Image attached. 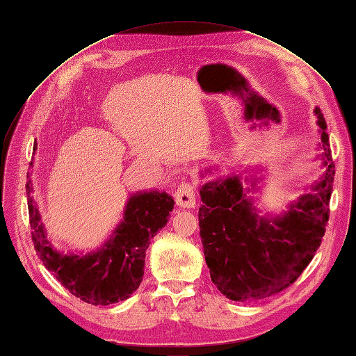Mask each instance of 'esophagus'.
Returning <instances> with one entry per match:
<instances>
[{
    "instance_id": "1",
    "label": "esophagus",
    "mask_w": 356,
    "mask_h": 356,
    "mask_svg": "<svg viewBox=\"0 0 356 356\" xmlns=\"http://www.w3.org/2000/svg\"><path fill=\"white\" fill-rule=\"evenodd\" d=\"M175 200L182 208H195L196 207V187L193 182H181L175 191Z\"/></svg>"
}]
</instances>
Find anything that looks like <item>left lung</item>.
Masks as SVG:
<instances>
[{"label": "left lung", "instance_id": "left-lung-1", "mask_svg": "<svg viewBox=\"0 0 356 356\" xmlns=\"http://www.w3.org/2000/svg\"><path fill=\"white\" fill-rule=\"evenodd\" d=\"M315 114L327 172L315 193L301 196L284 217H258L238 177L209 182L200 190L204 260L212 282L230 300H260L293 285L324 238L336 169L324 114L319 108Z\"/></svg>", "mask_w": 356, "mask_h": 356}]
</instances>
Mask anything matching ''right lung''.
I'll return each mask as SVG.
<instances>
[{"instance_id":"right-lung-1","label":"right lung","mask_w":356,"mask_h":356,"mask_svg":"<svg viewBox=\"0 0 356 356\" xmlns=\"http://www.w3.org/2000/svg\"><path fill=\"white\" fill-rule=\"evenodd\" d=\"M32 165V163H31ZM26 184L32 243L47 270L70 293L89 305L108 306L131 297L144 276L145 251L166 225L174 199L166 193H138L127 202L123 222L102 250L89 255H62L47 242L37 204Z\"/></svg>"}]
</instances>
